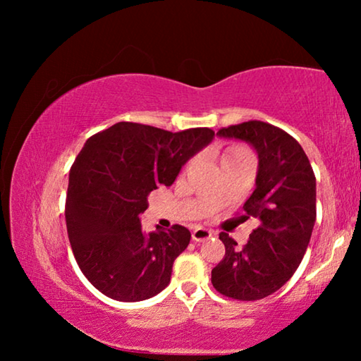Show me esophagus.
I'll return each instance as SVG.
<instances>
[{"mask_svg":"<svg viewBox=\"0 0 361 361\" xmlns=\"http://www.w3.org/2000/svg\"><path fill=\"white\" fill-rule=\"evenodd\" d=\"M191 235H192L194 242H204L207 239H210V237L213 235V231L207 229V228H195V229H192Z\"/></svg>","mask_w":361,"mask_h":361,"instance_id":"obj_1","label":"esophagus"}]
</instances>
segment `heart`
Returning <instances> with one entry per match:
<instances>
[{
  "label": "heart",
  "instance_id": "obj_1",
  "mask_svg": "<svg viewBox=\"0 0 361 361\" xmlns=\"http://www.w3.org/2000/svg\"><path fill=\"white\" fill-rule=\"evenodd\" d=\"M219 167H229V166H252V152L243 146H229L221 151L218 157Z\"/></svg>",
  "mask_w": 361,
  "mask_h": 361
}]
</instances>
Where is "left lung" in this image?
Wrapping results in <instances>:
<instances>
[{"instance_id":"8db88e82","label":"left lung","mask_w":361,"mask_h":361,"mask_svg":"<svg viewBox=\"0 0 361 361\" xmlns=\"http://www.w3.org/2000/svg\"><path fill=\"white\" fill-rule=\"evenodd\" d=\"M216 135L245 142L258 154L255 191L243 204V216L256 218L258 228L243 248L219 234L226 253L212 283L228 298L256 301L282 288L301 264L315 224V175L301 145L267 122H242Z\"/></svg>"}]
</instances>
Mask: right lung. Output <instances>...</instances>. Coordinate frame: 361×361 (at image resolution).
<instances>
[{"label":"right lung","mask_w":361,"mask_h":361,"mask_svg":"<svg viewBox=\"0 0 361 361\" xmlns=\"http://www.w3.org/2000/svg\"><path fill=\"white\" fill-rule=\"evenodd\" d=\"M215 138L207 127L167 132L118 122L90 137L70 170L66 231L79 269L103 295L145 301L170 283L191 232L173 224L145 234L140 215L157 186H172L181 167Z\"/></svg>","instance_id":"1"}]
</instances>
